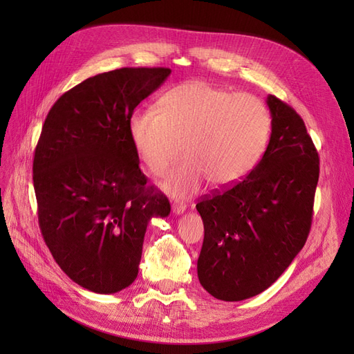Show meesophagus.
Here are the masks:
<instances>
[{"instance_id":"1","label":"esophagus","mask_w":354,"mask_h":354,"mask_svg":"<svg viewBox=\"0 0 354 354\" xmlns=\"http://www.w3.org/2000/svg\"><path fill=\"white\" fill-rule=\"evenodd\" d=\"M185 207L183 205H178V203H173V212L177 214V216H180V214L185 212Z\"/></svg>"}]
</instances>
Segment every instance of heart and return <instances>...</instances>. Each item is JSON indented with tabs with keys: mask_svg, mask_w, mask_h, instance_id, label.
I'll list each match as a JSON object with an SVG mask.
<instances>
[{
	"mask_svg": "<svg viewBox=\"0 0 354 354\" xmlns=\"http://www.w3.org/2000/svg\"><path fill=\"white\" fill-rule=\"evenodd\" d=\"M156 110L137 109L127 128L137 156L153 176H162L181 151L164 187L176 196L196 192L205 178L214 187L238 183L259 162L270 133L261 100L234 94L203 81L165 91Z\"/></svg>",
	"mask_w": 354,
	"mask_h": 354,
	"instance_id": "heart-1",
	"label": "heart"
}]
</instances>
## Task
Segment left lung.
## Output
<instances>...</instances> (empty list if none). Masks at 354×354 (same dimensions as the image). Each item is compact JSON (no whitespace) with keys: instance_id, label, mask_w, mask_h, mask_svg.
Listing matches in <instances>:
<instances>
[{"instance_id":"left-lung-1","label":"left lung","mask_w":354,"mask_h":354,"mask_svg":"<svg viewBox=\"0 0 354 354\" xmlns=\"http://www.w3.org/2000/svg\"><path fill=\"white\" fill-rule=\"evenodd\" d=\"M272 134L239 183L196 203L203 221L198 277L223 301L266 291L303 250L313 217L319 156L304 121L274 95L266 100Z\"/></svg>"}]
</instances>
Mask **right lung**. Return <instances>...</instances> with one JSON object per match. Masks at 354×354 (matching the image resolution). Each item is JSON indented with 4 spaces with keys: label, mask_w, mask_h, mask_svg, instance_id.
I'll use <instances>...</instances> for the list:
<instances>
[{
    "label": "right lung",
    "mask_w": 354,
    "mask_h": 354,
    "mask_svg": "<svg viewBox=\"0 0 354 354\" xmlns=\"http://www.w3.org/2000/svg\"><path fill=\"white\" fill-rule=\"evenodd\" d=\"M168 68H121L66 91L42 125L34 156L38 221L53 259L88 291L115 294L137 277L147 224L167 196L147 186L128 136L136 106Z\"/></svg>",
    "instance_id": "add662e5"
}]
</instances>
